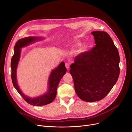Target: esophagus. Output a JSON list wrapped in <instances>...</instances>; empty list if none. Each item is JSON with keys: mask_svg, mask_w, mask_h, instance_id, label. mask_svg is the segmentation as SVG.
<instances>
[{"mask_svg": "<svg viewBox=\"0 0 132 132\" xmlns=\"http://www.w3.org/2000/svg\"><path fill=\"white\" fill-rule=\"evenodd\" d=\"M65 66H66V67L67 70L69 69V68H70V64H69V63L66 62L65 63Z\"/></svg>", "mask_w": 132, "mask_h": 132, "instance_id": "esophagus-1", "label": "esophagus"}]
</instances>
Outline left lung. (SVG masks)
I'll return each instance as SVG.
<instances>
[{
    "label": "left lung",
    "instance_id": "8db88e82",
    "mask_svg": "<svg viewBox=\"0 0 132 132\" xmlns=\"http://www.w3.org/2000/svg\"><path fill=\"white\" fill-rule=\"evenodd\" d=\"M92 34L95 46L77 56L70 70L77 94L87 102L104 98L120 73L119 52L110 35L99 31Z\"/></svg>",
    "mask_w": 132,
    "mask_h": 132
}]
</instances>
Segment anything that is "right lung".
Wrapping results in <instances>:
<instances>
[{"label": "right lung", "instance_id": "right-lung-1", "mask_svg": "<svg viewBox=\"0 0 132 132\" xmlns=\"http://www.w3.org/2000/svg\"><path fill=\"white\" fill-rule=\"evenodd\" d=\"M37 39V38L33 37H27L19 39L16 42L14 47V53L11 62V78L14 87L27 103L33 106H43L50 104L54 100L56 94L57 87L61 79L66 73L67 69L65 66V63L61 62L58 67L52 71L48 80V89L46 94L37 98H30L22 93L17 84L16 76L17 65L20 58V48L34 42Z\"/></svg>", "mask_w": 132, "mask_h": 132}]
</instances>
